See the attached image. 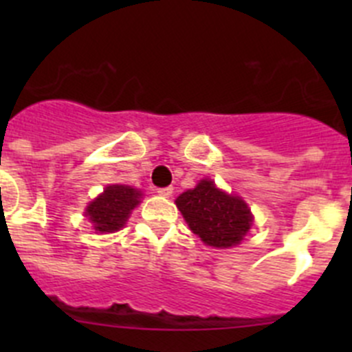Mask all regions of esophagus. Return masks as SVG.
Listing matches in <instances>:
<instances>
[{
    "label": "esophagus",
    "instance_id": "34e87169",
    "mask_svg": "<svg viewBox=\"0 0 352 352\" xmlns=\"http://www.w3.org/2000/svg\"><path fill=\"white\" fill-rule=\"evenodd\" d=\"M156 192H158L160 196H163V197H170V196H172V192H173V187H160Z\"/></svg>",
    "mask_w": 352,
    "mask_h": 352
}]
</instances>
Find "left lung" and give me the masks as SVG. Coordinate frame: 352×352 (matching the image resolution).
I'll return each mask as SVG.
<instances>
[{"label":"left lung","mask_w":352,"mask_h":352,"mask_svg":"<svg viewBox=\"0 0 352 352\" xmlns=\"http://www.w3.org/2000/svg\"><path fill=\"white\" fill-rule=\"evenodd\" d=\"M189 228L211 247L239 245L250 230L252 214L236 196L216 189L212 180H201L196 189L180 194L175 201Z\"/></svg>","instance_id":"8db88e82"}]
</instances>
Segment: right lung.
<instances>
[{
	"label": "right lung",
	"mask_w": 352,
	"mask_h": 352,
	"mask_svg": "<svg viewBox=\"0 0 352 352\" xmlns=\"http://www.w3.org/2000/svg\"><path fill=\"white\" fill-rule=\"evenodd\" d=\"M141 192L129 186H109L87 208V216L97 232H117L124 226L131 209L140 204Z\"/></svg>",
	"instance_id": "right-lung-1"
}]
</instances>
